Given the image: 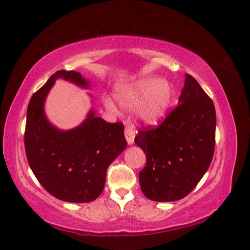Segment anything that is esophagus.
<instances>
[{"label":"esophagus","mask_w":250,"mask_h":250,"mask_svg":"<svg viewBox=\"0 0 250 250\" xmlns=\"http://www.w3.org/2000/svg\"><path fill=\"white\" fill-rule=\"evenodd\" d=\"M134 137H135V132L133 130V128L129 125H126L125 127V138L127 140L128 145H132L134 142Z\"/></svg>","instance_id":"1"}]
</instances>
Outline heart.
I'll use <instances>...</instances> for the list:
<instances>
[{"mask_svg":"<svg viewBox=\"0 0 250 250\" xmlns=\"http://www.w3.org/2000/svg\"><path fill=\"white\" fill-rule=\"evenodd\" d=\"M116 99L124 108L137 107V116L146 124H156L168 111L173 92L168 81L156 78L140 79L117 86ZM105 107L116 111L117 107L108 97L103 99Z\"/></svg>","mask_w":250,"mask_h":250,"instance_id":"obj_1","label":"heart"}]
</instances>
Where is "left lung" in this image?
Listing matches in <instances>:
<instances>
[{
    "mask_svg": "<svg viewBox=\"0 0 250 250\" xmlns=\"http://www.w3.org/2000/svg\"><path fill=\"white\" fill-rule=\"evenodd\" d=\"M178 105L157 128L144 127L134 142L146 154L139 174L144 195L158 202L190 193L208 171L215 149L213 101L191 75H185Z\"/></svg>",
    "mask_w": 250,
    "mask_h": 250,
    "instance_id": "obj_1",
    "label": "left lung"
}]
</instances>
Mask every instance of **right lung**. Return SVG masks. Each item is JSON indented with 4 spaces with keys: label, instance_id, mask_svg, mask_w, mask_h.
Instances as JSON below:
<instances>
[{
    "label": "right lung",
    "instance_id": "add662e5",
    "mask_svg": "<svg viewBox=\"0 0 250 250\" xmlns=\"http://www.w3.org/2000/svg\"><path fill=\"white\" fill-rule=\"evenodd\" d=\"M57 79L89 87V81L80 73L62 70L33 94L25 129L27 160L40 184L55 198L90 202L103 191L108 166L127 146L124 125L108 123L90 109L79 126L58 129L44 113V101Z\"/></svg>",
    "mask_w": 250,
    "mask_h": 250
}]
</instances>
